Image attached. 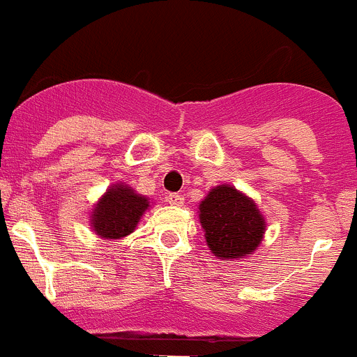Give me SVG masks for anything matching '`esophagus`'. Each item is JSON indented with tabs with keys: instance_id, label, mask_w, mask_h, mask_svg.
I'll return each mask as SVG.
<instances>
[{
	"instance_id": "1",
	"label": "esophagus",
	"mask_w": 357,
	"mask_h": 357,
	"mask_svg": "<svg viewBox=\"0 0 357 357\" xmlns=\"http://www.w3.org/2000/svg\"><path fill=\"white\" fill-rule=\"evenodd\" d=\"M167 201L172 204V206H182L183 204V196L174 192V194H167Z\"/></svg>"
}]
</instances>
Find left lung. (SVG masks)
<instances>
[{
	"mask_svg": "<svg viewBox=\"0 0 357 357\" xmlns=\"http://www.w3.org/2000/svg\"><path fill=\"white\" fill-rule=\"evenodd\" d=\"M197 206L206 246L217 259H246L262 245L266 218L255 201L234 185L213 187Z\"/></svg>",
	"mask_w": 357,
	"mask_h": 357,
	"instance_id": "obj_1",
	"label": "left lung"
}]
</instances>
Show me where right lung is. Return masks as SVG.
Wrapping results in <instances>:
<instances>
[{
  "mask_svg": "<svg viewBox=\"0 0 357 357\" xmlns=\"http://www.w3.org/2000/svg\"><path fill=\"white\" fill-rule=\"evenodd\" d=\"M151 208L147 196L137 192L125 182L112 183L98 197L90 211V227L98 238L123 239L132 234L139 225L140 218Z\"/></svg>",
  "mask_w": 357,
  "mask_h": 357,
  "instance_id": "add662e5",
  "label": "right lung"
}]
</instances>
